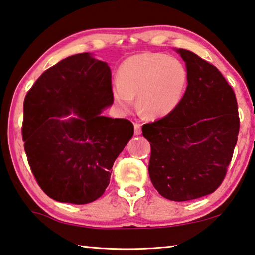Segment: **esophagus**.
Listing matches in <instances>:
<instances>
[{"label": "esophagus", "instance_id": "esophagus-1", "mask_svg": "<svg viewBox=\"0 0 255 255\" xmlns=\"http://www.w3.org/2000/svg\"><path fill=\"white\" fill-rule=\"evenodd\" d=\"M133 133H135L136 136L140 135L141 133V125L140 124H138V123L133 124Z\"/></svg>", "mask_w": 255, "mask_h": 255}]
</instances>
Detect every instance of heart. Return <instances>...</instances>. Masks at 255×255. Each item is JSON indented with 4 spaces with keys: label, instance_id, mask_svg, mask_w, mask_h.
<instances>
[{
    "label": "heart",
    "instance_id": "heart-1",
    "mask_svg": "<svg viewBox=\"0 0 255 255\" xmlns=\"http://www.w3.org/2000/svg\"><path fill=\"white\" fill-rule=\"evenodd\" d=\"M119 83L112 85V96L120 109L129 111L133 96L150 118L173 112L187 91L189 73L180 59L159 53L133 55L120 65Z\"/></svg>",
    "mask_w": 255,
    "mask_h": 255
}]
</instances>
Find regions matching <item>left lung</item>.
Masks as SVG:
<instances>
[{"label": "left lung", "instance_id": "8db88e82", "mask_svg": "<svg viewBox=\"0 0 255 255\" xmlns=\"http://www.w3.org/2000/svg\"><path fill=\"white\" fill-rule=\"evenodd\" d=\"M189 73L187 91L176 109L145 124L150 144L149 178L164 198L197 199L213 193L225 179L240 130L232 86L213 64L178 49Z\"/></svg>", "mask_w": 255, "mask_h": 255}]
</instances>
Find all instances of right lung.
<instances>
[{
	"instance_id": "right-lung-1",
	"label": "right lung",
	"mask_w": 255,
	"mask_h": 255,
	"mask_svg": "<svg viewBox=\"0 0 255 255\" xmlns=\"http://www.w3.org/2000/svg\"><path fill=\"white\" fill-rule=\"evenodd\" d=\"M114 103L111 71L90 53L60 60L39 76L23 102L22 139L42 191L59 202L97 200L133 135L128 119L101 116ZM77 118L62 121L71 112Z\"/></svg>"
}]
</instances>
